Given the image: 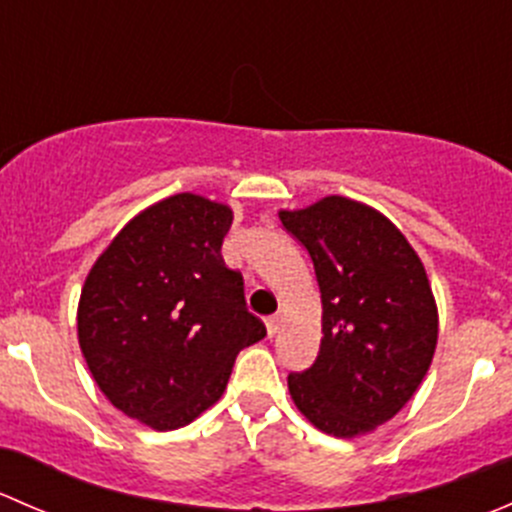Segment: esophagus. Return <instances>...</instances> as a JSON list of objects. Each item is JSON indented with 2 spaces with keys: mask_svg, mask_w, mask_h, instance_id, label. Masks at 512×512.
Returning <instances> with one entry per match:
<instances>
[{
  "mask_svg": "<svg viewBox=\"0 0 512 512\" xmlns=\"http://www.w3.org/2000/svg\"><path fill=\"white\" fill-rule=\"evenodd\" d=\"M277 332H280V317H270L267 319V334H270V337H275Z\"/></svg>",
  "mask_w": 512,
  "mask_h": 512,
  "instance_id": "34e87169",
  "label": "esophagus"
}]
</instances>
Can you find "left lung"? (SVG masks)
Here are the masks:
<instances>
[{
  "label": "left lung",
  "instance_id": "left-lung-1",
  "mask_svg": "<svg viewBox=\"0 0 512 512\" xmlns=\"http://www.w3.org/2000/svg\"><path fill=\"white\" fill-rule=\"evenodd\" d=\"M322 294L314 364L287 376L294 404L319 431L352 438L404 409L431 366L438 314L426 270L391 220L356 200L282 210Z\"/></svg>",
  "mask_w": 512,
  "mask_h": 512
}]
</instances>
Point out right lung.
<instances>
[{
	"label": "right lung",
	"instance_id": "1",
	"mask_svg": "<svg viewBox=\"0 0 512 512\" xmlns=\"http://www.w3.org/2000/svg\"><path fill=\"white\" fill-rule=\"evenodd\" d=\"M232 210L180 193L143 210L91 267L79 344L116 409L173 431L223 396L237 354L265 337L220 247Z\"/></svg>",
	"mask_w": 512,
	"mask_h": 512
}]
</instances>
